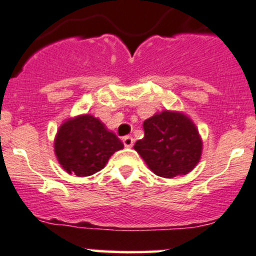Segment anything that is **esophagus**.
<instances>
[{
  "label": "esophagus",
  "mask_w": 256,
  "mask_h": 256,
  "mask_svg": "<svg viewBox=\"0 0 256 256\" xmlns=\"http://www.w3.org/2000/svg\"><path fill=\"white\" fill-rule=\"evenodd\" d=\"M134 138H132L131 136H126L122 138V143H124V146H126V148H131L132 146H134Z\"/></svg>",
  "instance_id": "34e87169"
}]
</instances>
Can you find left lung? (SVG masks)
<instances>
[{"label":"left lung","instance_id":"1","mask_svg":"<svg viewBox=\"0 0 256 256\" xmlns=\"http://www.w3.org/2000/svg\"><path fill=\"white\" fill-rule=\"evenodd\" d=\"M144 137L134 149L152 172L174 178L192 172L202 155V138L183 112L162 110L143 122Z\"/></svg>","mask_w":256,"mask_h":256}]
</instances>
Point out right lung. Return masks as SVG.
Masks as SVG:
<instances>
[{"mask_svg":"<svg viewBox=\"0 0 256 256\" xmlns=\"http://www.w3.org/2000/svg\"><path fill=\"white\" fill-rule=\"evenodd\" d=\"M122 148L116 134L91 114L64 120L54 140L58 164L67 173L78 177L101 171L112 155Z\"/></svg>","mask_w":256,"mask_h":256,"instance_id":"1","label":"right lung"}]
</instances>
